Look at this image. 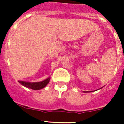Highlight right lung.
<instances>
[{
	"label": "right lung",
	"instance_id": "obj_1",
	"mask_svg": "<svg viewBox=\"0 0 124 124\" xmlns=\"http://www.w3.org/2000/svg\"><path fill=\"white\" fill-rule=\"evenodd\" d=\"M50 78H48L43 81L38 82V83H29V82L21 81H18V83H20L22 85L25 87H28V88H30L33 90H39V89H41L45 87L48 84V83L50 82Z\"/></svg>",
	"mask_w": 124,
	"mask_h": 124
}]
</instances>
